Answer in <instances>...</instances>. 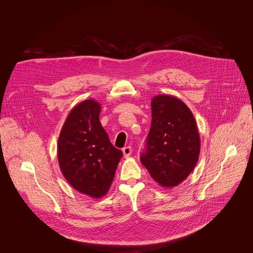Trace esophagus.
Wrapping results in <instances>:
<instances>
[{"label":"esophagus","mask_w":253,"mask_h":253,"mask_svg":"<svg viewBox=\"0 0 253 253\" xmlns=\"http://www.w3.org/2000/svg\"><path fill=\"white\" fill-rule=\"evenodd\" d=\"M123 155H124V158H129L132 154V148L130 146H127L125 148H123Z\"/></svg>","instance_id":"34e87169"}]
</instances>
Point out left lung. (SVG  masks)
Instances as JSON below:
<instances>
[{"instance_id":"obj_1","label":"left lung","mask_w":253,"mask_h":253,"mask_svg":"<svg viewBox=\"0 0 253 253\" xmlns=\"http://www.w3.org/2000/svg\"><path fill=\"white\" fill-rule=\"evenodd\" d=\"M152 121L141 163L162 187L171 188L188 177L197 164L200 137L192 112L171 95L151 100Z\"/></svg>"}]
</instances>
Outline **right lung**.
<instances>
[{
    "mask_svg": "<svg viewBox=\"0 0 253 253\" xmlns=\"http://www.w3.org/2000/svg\"><path fill=\"white\" fill-rule=\"evenodd\" d=\"M100 111L94 99L76 105L58 139V161L64 177L74 189L93 198H101L109 190L123 156L103 129Z\"/></svg>",
    "mask_w": 253,
    "mask_h": 253,
    "instance_id": "1",
    "label": "right lung"
}]
</instances>
